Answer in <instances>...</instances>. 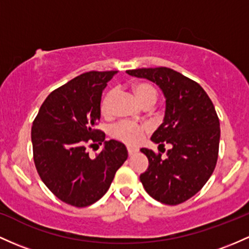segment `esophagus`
I'll return each instance as SVG.
<instances>
[{"instance_id":"obj_1","label":"esophagus","mask_w":249,"mask_h":249,"mask_svg":"<svg viewBox=\"0 0 249 249\" xmlns=\"http://www.w3.org/2000/svg\"><path fill=\"white\" fill-rule=\"evenodd\" d=\"M137 152V150L136 149H131V147H127V154H129V156L131 157V156H133Z\"/></svg>"}]
</instances>
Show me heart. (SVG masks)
Masks as SVG:
<instances>
[{
  "mask_svg": "<svg viewBox=\"0 0 249 249\" xmlns=\"http://www.w3.org/2000/svg\"><path fill=\"white\" fill-rule=\"evenodd\" d=\"M133 91H135L136 97L138 98L141 104H144L145 102H156V99H157V91L149 83L136 84L135 87H133ZM113 95L114 89H111L104 97L102 102V112L104 114L110 112L111 102ZM145 130V126H141V125L133 124V123L129 122H122L112 127L111 136L113 138L123 142V143L127 144V145H136V144H138L143 139Z\"/></svg>",
  "mask_w": 249,
  "mask_h": 249,
  "instance_id": "heart-1",
  "label": "heart"
}]
</instances>
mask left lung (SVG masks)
I'll list each match as a JSON object with an SVG mask.
<instances>
[{"instance_id":"left-lung-1","label":"left lung","mask_w":249,"mask_h":249,"mask_svg":"<svg viewBox=\"0 0 249 249\" xmlns=\"http://www.w3.org/2000/svg\"><path fill=\"white\" fill-rule=\"evenodd\" d=\"M126 73L152 81L164 94V118L151 141L158 149L165 143L171 149L164 160L152 150L141 149L149 166L139 178L152 198L176 206L197 194L214 171L220 144L216 111L200 85L171 68H138Z\"/></svg>"}]
</instances>
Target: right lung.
<instances>
[{
    "instance_id": "add662e5",
    "label": "right lung",
    "mask_w": 249,
    "mask_h": 249,
    "mask_svg": "<svg viewBox=\"0 0 249 249\" xmlns=\"http://www.w3.org/2000/svg\"><path fill=\"white\" fill-rule=\"evenodd\" d=\"M117 71L84 73L46 98L32 126L34 163L41 179L56 197L83 208L103 197L117 170L127 160L126 146L105 141L95 129L104 89ZM104 143L91 159L87 142Z\"/></svg>"
}]
</instances>
